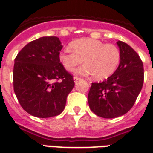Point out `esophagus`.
<instances>
[{
  "instance_id": "1",
  "label": "esophagus",
  "mask_w": 153,
  "mask_h": 153,
  "mask_svg": "<svg viewBox=\"0 0 153 153\" xmlns=\"http://www.w3.org/2000/svg\"><path fill=\"white\" fill-rule=\"evenodd\" d=\"M79 79H81V78H79V77H78V76L74 77V81L75 82H77V81Z\"/></svg>"
}]
</instances>
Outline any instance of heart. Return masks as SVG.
<instances>
[{"instance_id": "1", "label": "heart", "mask_w": 153, "mask_h": 153, "mask_svg": "<svg viewBox=\"0 0 153 153\" xmlns=\"http://www.w3.org/2000/svg\"><path fill=\"white\" fill-rule=\"evenodd\" d=\"M72 50L65 49L59 54V60L65 70L73 71L82 62L85 65L78 74H91L97 80L107 79L117 71L121 62V51L116 45L105 44L98 39H79L70 44Z\"/></svg>"}]
</instances>
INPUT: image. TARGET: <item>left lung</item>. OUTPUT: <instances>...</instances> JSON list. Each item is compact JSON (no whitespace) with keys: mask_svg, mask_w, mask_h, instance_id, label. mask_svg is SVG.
I'll return each instance as SVG.
<instances>
[{"mask_svg":"<svg viewBox=\"0 0 153 153\" xmlns=\"http://www.w3.org/2000/svg\"><path fill=\"white\" fill-rule=\"evenodd\" d=\"M121 62L117 71L101 82H92L88 92L89 107L104 118H114L126 114L134 105L143 84L142 60L130 45L117 43Z\"/></svg>","mask_w":153,"mask_h":153,"instance_id":"8db88e82","label":"left lung"}]
</instances>
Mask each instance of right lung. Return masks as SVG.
I'll return each mask as SVG.
<instances>
[{"mask_svg":"<svg viewBox=\"0 0 153 153\" xmlns=\"http://www.w3.org/2000/svg\"><path fill=\"white\" fill-rule=\"evenodd\" d=\"M62 48L57 37L45 36L28 43L14 59V93L22 108L32 116L55 117L65 108L74 82L60 62Z\"/></svg>","mask_w":153,"mask_h":153,"instance_id":"add662e5","label":"right lung"}]
</instances>
